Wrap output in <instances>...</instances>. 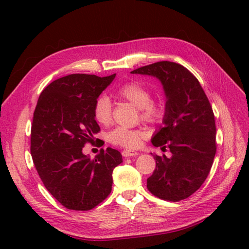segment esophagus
Segmentation results:
<instances>
[{
  "instance_id": "obj_1",
  "label": "esophagus",
  "mask_w": 249,
  "mask_h": 249,
  "mask_svg": "<svg viewBox=\"0 0 249 249\" xmlns=\"http://www.w3.org/2000/svg\"><path fill=\"white\" fill-rule=\"evenodd\" d=\"M138 154H139L138 152H135V151H131V150H124L123 152H122V155H123V157H125V158L137 156Z\"/></svg>"
}]
</instances>
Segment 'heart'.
<instances>
[{
	"label": "heart",
	"instance_id": "heart-1",
	"mask_svg": "<svg viewBox=\"0 0 249 249\" xmlns=\"http://www.w3.org/2000/svg\"><path fill=\"white\" fill-rule=\"evenodd\" d=\"M119 99L129 102L138 108L142 121L157 124L165 118L166 104L162 98H151V92L143 84L137 81L123 83L113 93ZM94 116L98 123L107 125L112 119V104L107 96H99L94 105ZM146 138V133L140 128L118 126L108 134V141L114 145L134 149Z\"/></svg>",
	"mask_w": 249,
	"mask_h": 249
}]
</instances>
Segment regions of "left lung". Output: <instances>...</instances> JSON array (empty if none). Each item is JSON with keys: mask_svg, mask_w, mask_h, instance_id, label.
<instances>
[{"mask_svg": "<svg viewBox=\"0 0 249 249\" xmlns=\"http://www.w3.org/2000/svg\"><path fill=\"white\" fill-rule=\"evenodd\" d=\"M131 73L160 79L167 99L163 126L152 143L163 151L168 147L171 157L154 155L156 168L146 187L162 200L186 199L204 183L216 154V125L209 98L198 79L178 63H153Z\"/></svg>", "mask_w": 249, "mask_h": 249, "instance_id": "1", "label": "left lung"}]
</instances>
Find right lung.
Listing matches in <instances>:
<instances>
[{
    "mask_svg": "<svg viewBox=\"0 0 249 249\" xmlns=\"http://www.w3.org/2000/svg\"><path fill=\"white\" fill-rule=\"evenodd\" d=\"M115 73L97 77L72 73L51 82L37 102L31 128V155L48 192L68 210L89 211L108 197L118 150L102 149L94 160L84 155L100 131L94 105Z\"/></svg>",
    "mask_w": 249,
    "mask_h": 249,
    "instance_id": "obj_1",
    "label": "right lung"
}]
</instances>
